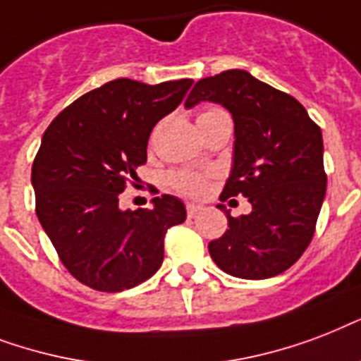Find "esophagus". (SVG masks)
Masks as SVG:
<instances>
[{"mask_svg":"<svg viewBox=\"0 0 361 361\" xmlns=\"http://www.w3.org/2000/svg\"><path fill=\"white\" fill-rule=\"evenodd\" d=\"M201 211V205H194V203H188L186 205V212H188V216H195L197 212Z\"/></svg>","mask_w":361,"mask_h":361,"instance_id":"esophagus-1","label":"esophagus"}]
</instances>
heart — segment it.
Segmentation results:
<instances>
[{
	"label": "heart",
	"mask_w": 361,
	"mask_h": 361,
	"mask_svg": "<svg viewBox=\"0 0 361 361\" xmlns=\"http://www.w3.org/2000/svg\"><path fill=\"white\" fill-rule=\"evenodd\" d=\"M219 114H226V111L219 107H209L200 114L197 120L211 118V116H219ZM167 184L171 186L175 192L183 195H190V197H201L209 192V175L200 171H192V169H177L167 175Z\"/></svg>",
	"instance_id": "obj_1"
}]
</instances>
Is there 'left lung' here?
<instances>
[{
	"instance_id": "1",
	"label": "left lung",
	"mask_w": 361,
	"mask_h": 361,
	"mask_svg": "<svg viewBox=\"0 0 361 361\" xmlns=\"http://www.w3.org/2000/svg\"><path fill=\"white\" fill-rule=\"evenodd\" d=\"M224 105L235 122L233 169L222 201L245 195L250 214L228 216V230L209 243L214 264L239 279L281 275L311 243L324 195L322 131L295 97L243 69L195 82L186 107Z\"/></svg>"
}]
</instances>
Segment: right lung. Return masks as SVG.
Instances as JSON below:
<instances>
[{
    "label": "right lung",
    "mask_w": 361,
    "mask_h": 361,
    "mask_svg": "<svg viewBox=\"0 0 361 361\" xmlns=\"http://www.w3.org/2000/svg\"><path fill=\"white\" fill-rule=\"evenodd\" d=\"M194 80L116 79L75 99L47 128L32 166L35 212L66 269L99 292H122L160 269L164 237L186 220L175 195L120 211L118 195L147 164L150 131Z\"/></svg>",
    "instance_id": "add662e5"
}]
</instances>
